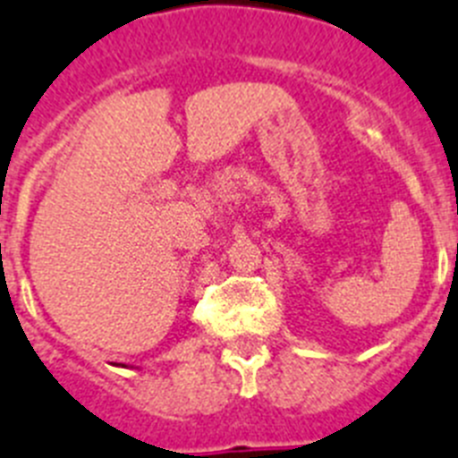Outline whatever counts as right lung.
Returning a JSON list of instances; mask_svg holds the SVG:
<instances>
[{
    "label": "right lung",
    "mask_w": 458,
    "mask_h": 458,
    "mask_svg": "<svg viewBox=\"0 0 458 458\" xmlns=\"http://www.w3.org/2000/svg\"><path fill=\"white\" fill-rule=\"evenodd\" d=\"M122 367H126V364H122Z\"/></svg>",
    "instance_id": "1"
}]
</instances>
